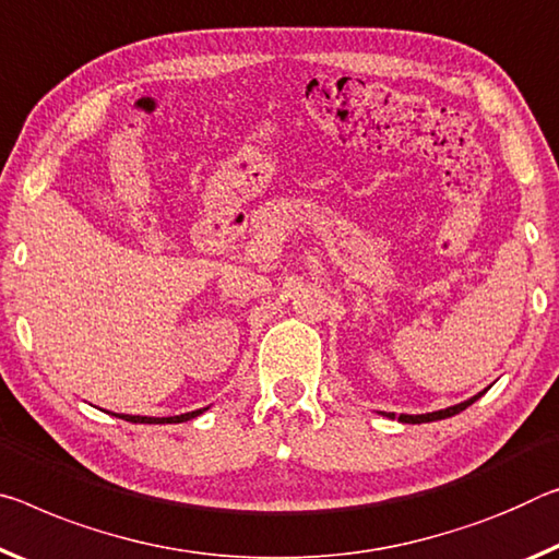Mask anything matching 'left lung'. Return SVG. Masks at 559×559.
I'll list each match as a JSON object with an SVG mask.
<instances>
[{
  "label": "left lung",
  "mask_w": 559,
  "mask_h": 559,
  "mask_svg": "<svg viewBox=\"0 0 559 559\" xmlns=\"http://www.w3.org/2000/svg\"><path fill=\"white\" fill-rule=\"evenodd\" d=\"M485 393V391H483ZM483 393H477L475 397H471V401L460 403V405H453V407H445V411H436V413H425V415H397V420L401 423H432V420H442V418H450V415H457L463 413L467 405H473L477 397H480ZM388 418H395L393 413H388Z\"/></svg>",
  "instance_id": "obj_1"
}]
</instances>
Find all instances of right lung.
Returning a JSON list of instances; mask_svg holds the SVG:
<instances>
[{
    "label": "right lung",
    "mask_w": 559,
    "mask_h": 559,
    "mask_svg": "<svg viewBox=\"0 0 559 559\" xmlns=\"http://www.w3.org/2000/svg\"><path fill=\"white\" fill-rule=\"evenodd\" d=\"M206 411V407H203ZM203 411H193V413H183V415H174V418H144V415H119V418L129 420V423H186L191 418H197Z\"/></svg>",
    "instance_id": "obj_1"
}]
</instances>
